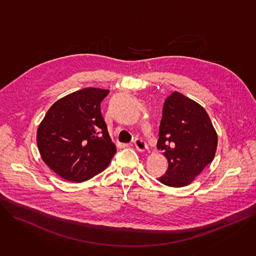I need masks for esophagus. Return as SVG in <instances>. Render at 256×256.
I'll list each match as a JSON object with an SVG mask.
<instances>
[{
	"label": "esophagus",
	"instance_id": "obj_1",
	"mask_svg": "<svg viewBox=\"0 0 256 256\" xmlns=\"http://www.w3.org/2000/svg\"><path fill=\"white\" fill-rule=\"evenodd\" d=\"M134 146H135L136 150H137L138 152H146V150H148V146L146 141L142 140V139H139V138H138V139H135Z\"/></svg>",
	"mask_w": 256,
	"mask_h": 256
}]
</instances>
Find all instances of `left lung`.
<instances>
[{
	"label": "left lung",
	"mask_w": 256,
	"mask_h": 256,
	"mask_svg": "<svg viewBox=\"0 0 256 256\" xmlns=\"http://www.w3.org/2000/svg\"><path fill=\"white\" fill-rule=\"evenodd\" d=\"M156 148L168 166L158 180L170 187L191 184L216 152L218 135L206 110L178 92L164 100Z\"/></svg>",
	"instance_id": "1"
}]
</instances>
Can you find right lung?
Returning <instances> with one entry per match:
<instances>
[{"instance_id": "right-lung-1", "label": "right lung", "mask_w": 256, "mask_h": 256, "mask_svg": "<svg viewBox=\"0 0 256 256\" xmlns=\"http://www.w3.org/2000/svg\"><path fill=\"white\" fill-rule=\"evenodd\" d=\"M110 90L88 88L56 100L40 122L36 142L46 164L70 182L102 173L117 152L102 116Z\"/></svg>"}]
</instances>
